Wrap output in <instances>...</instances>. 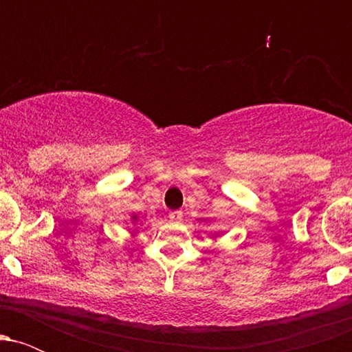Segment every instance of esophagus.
Returning <instances> with one entry per match:
<instances>
[{"instance_id":"esophagus-1","label":"esophagus","mask_w":352,"mask_h":352,"mask_svg":"<svg viewBox=\"0 0 352 352\" xmlns=\"http://www.w3.org/2000/svg\"><path fill=\"white\" fill-rule=\"evenodd\" d=\"M168 218H170V221H182V218H184V213L180 212V210H173V212L168 213Z\"/></svg>"}]
</instances>
